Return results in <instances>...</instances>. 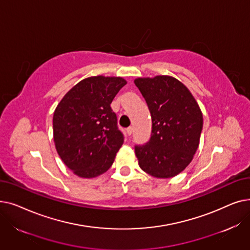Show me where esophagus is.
<instances>
[{"instance_id": "1", "label": "esophagus", "mask_w": 250, "mask_h": 250, "mask_svg": "<svg viewBox=\"0 0 250 250\" xmlns=\"http://www.w3.org/2000/svg\"><path fill=\"white\" fill-rule=\"evenodd\" d=\"M133 132H134V128H133V126H129V127H127L126 128V134H127V136H130L133 134Z\"/></svg>"}]
</instances>
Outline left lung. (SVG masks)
<instances>
[{
  "label": "left lung",
  "instance_id": "1",
  "mask_svg": "<svg viewBox=\"0 0 250 250\" xmlns=\"http://www.w3.org/2000/svg\"><path fill=\"white\" fill-rule=\"evenodd\" d=\"M136 86L149 107L151 138L135 153L143 171L157 177L179 174L191 162L203 129V113L189 90L170 76L138 78Z\"/></svg>",
  "mask_w": 250,
  "mask_h": 250
}]
</instances>
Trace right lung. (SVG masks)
Returning <instances> with one entry per match:
<instances>
[{"mask_svg": "<svg viewBox=\"0 0 250 250\" xmlns=\"http://www.w3.org/2000/svg\"><path fill=\"white\" fill-rule=\"evenodd\" d=\"M125 84L121 77H89L58 104L52 118L56 149L76 175L93 178L112 165L124 135L110 104Z\"/></svg>", "mask_w": 250, "mask_h": 250, "instance_id": "right-lung-1", "label": "right lung"}]
</instances>
